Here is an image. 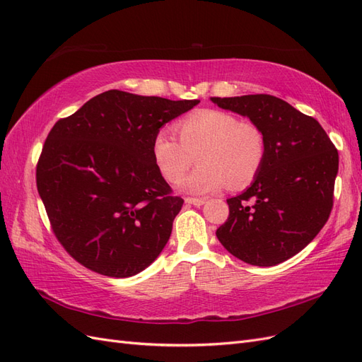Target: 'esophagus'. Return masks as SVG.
<instances>
[{
  "label": "esophagus",
  "instance_id": "obj_1",
  "mask_svg": "<svg viewBox=\"0 0 362 362\" xmlns=\"http://www.w3.org/2000/svg\"><path fill=\"white\" fill-rule=\"evenodd\" d=\"M184 201H185V204L194 205V206H201V205L205 204V199H204V198H185Z\"/></svg>",
  "mask_w": 362,
  "mask_h": 362
}]
</instances>
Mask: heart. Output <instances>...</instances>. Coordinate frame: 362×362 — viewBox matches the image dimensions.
Masks as SVG:
<instances>
[{
	"label": "heart",
	"instance_id": "b5f03b06",
	"mask_svg": "<svg viewBox=\"0 0 362 362\" xmlns=\"http://www.w3.org/2000/svg\"><path fill=\"white\" fill-rule=\"evenodd\" d=\"M178 139L160 129L152 139V160L168 182H178L198 154V169L180 189L204 194L223 187L243 189L257 178L266 158V139L259 127L222 110H198L175 125Z\"/></svg>",
	"mask_w": 362,
	"mask_h": 362
}]
</instances>
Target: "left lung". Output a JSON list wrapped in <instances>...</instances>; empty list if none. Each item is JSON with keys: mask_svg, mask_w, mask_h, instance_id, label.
Returning a JSON list of instances; mask_svg holds the SVG:
<instances>
[{"mask_svg": "<svg viewBox=\"0 0 362 362\" xmlns=\"http://www.w3.org/2000/svg\"><path fill=\"white\" fill-rule=\"evenodd\" d=\"M250 119L266 139V158L242 194L229 198L217 228L222 246L247 264L270 267L294 257L327 222L338 151L322 125L272 95L211 98Z\"/></svg>", "mask_w": 362, "mask_h": 362, "instance_id": "left-lung-1", "label": "left lung"}]
</instances>
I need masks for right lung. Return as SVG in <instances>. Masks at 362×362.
I'll use <instances>...</instances> for the list:
<instances>
[{
	"label": "right lung",
	"mask_w": 362,
	"mask_h": 362,
	"mask_svg": "<svg viewBox=\"0 0 362 362\" xmlns=\"http://www.w3.org/2000/svg\"><path fill=\"white\" fill-rule=\"evenodd\" d=\"M198 104L108 90L52 127L37 192L54 234L80 264L128 278L161 254L184 201L156 168L152 139Z\"/></svg>",
	"instance_id": "1"
}]
</instances>
